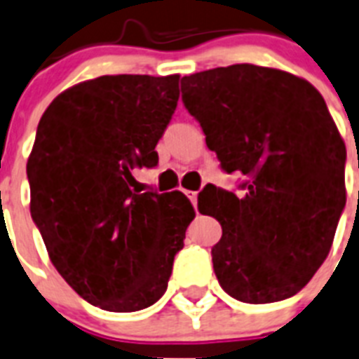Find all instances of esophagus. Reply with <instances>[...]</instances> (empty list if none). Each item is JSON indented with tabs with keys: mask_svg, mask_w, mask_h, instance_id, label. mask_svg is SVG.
I'll use <instances>...</instances> for the list:
<instances>
[{
	"mask_svg": "<svg viewBox=\"0 0 359 359\" xmlns=\"http://www.w3.org/2000/svg\"><path fill=\"white\" fill-rule=\"evenodd\" d=\"M184 194H186V197L191 201V205H194V206L197 205V191H189V189H188V191H184Z\"/></svg>",
	"mask_w": 359,
	"mask_h": 359,
	"instance_id": "34e87169",
	"label": "esophagus"
}]
</instances>
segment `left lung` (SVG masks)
<instances>
[{
    "label": "left lung",
    "instance_id": "obj_1",
    "mask_svg": "<svg viewBox=\"0 0 359 359\" xmlns=\"http://www.w3.org/2000/svg\"><path fill=\"white\" fill-rule=\"evenodd\" d=\"M182 101L243 195L208 184L199 212L221 223V287L267 304L304 287L330 252L345 208V142L323 95L275 68L234 64L182 77Z\"/></svg>",
    "mask_w": 359,
    "mask_h": 359
}]
</instances>
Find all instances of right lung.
Segmentation results:
<instances>
[{
    "label": "right lung",
    "mask_w": 359,
    "mask_h": 359,
    "mask_svg": "<svg viewBox=\"0 0 359 359\" xmlns=\"http://www.w3.org/2000/svg\"><path fill=\"white\" fill-rule=\"evenodd\" d=\"M179 101V75H103L53 99L27 160L31 217L49 260L107 311H138L168 290L195 217L180 191L138 189Z\"/></svg>",
    "instance_id": "obj_1"
}]
</instances>
